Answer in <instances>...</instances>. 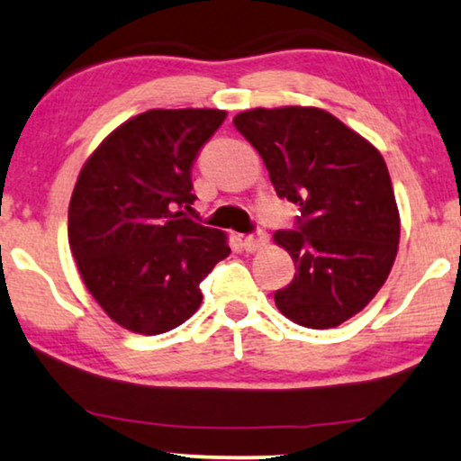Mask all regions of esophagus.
<instances>
[{
    "label": "esophagus",
    "mask_w": 461,
    "mask_h": 461,
    "mask_svg": "<svg viewBox=\"0 0 461 461\" xmlns=\"http://www.w3.org/2000/svg\"><path fill=\"white\" fill-rule=\"evenodd\" d=\"M267 243H269V235H267L265 230H258V232H254V235H248L246 240H243V248H246L248 252H258V249H263Z\"/></svg>",
    "instance_id": "esophagus-1"
}]
</instances>
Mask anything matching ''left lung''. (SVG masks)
<instances>
[{"instance_id":"1","label":"left lung","mask_w":461,"mask_h":461,"mask_svg":"<svg viewBox=\"0 0 461 461\" xmlns=\"http://www.w3.org/2000/svg\"><path fill=\"white\" fill-rule=\"evenodd\" d=\"M232 123L260 153L277 196L301 209L294 230L274 235L297 269L274 294L277 310L308 329L342 325L374 299L397 257L400 212L387 164L316 106L243 111Z\"/></svg>"}]
</instances>
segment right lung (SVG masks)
<instances>
[{"mask_svg": "<svg viewBox=\"0 0 461 461\" xmlns=\"http://www.w3.org/2000/svg\"><path fill=\"white\" fill-rule=\"evenodd\" d=\"M226 119L218 109H153L106 136L78 173L68 241L85 286L119 327H179L201 282L230 254L226 235L181 212L194 203L192 164Z\"/></svg>", "mask_w": 461, "mask_h": 461, "instance_id": "add662e5", "label": "right lung"}]
</instances>
